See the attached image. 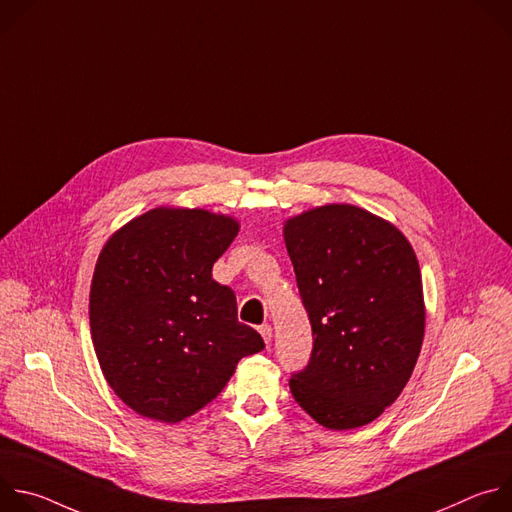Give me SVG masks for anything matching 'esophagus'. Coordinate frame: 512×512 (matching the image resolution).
Wrapping results in <instances>:
<instances>
[{
  "label": "esophagus",
  "instance_id": "esophagus-1",
  "mask_svg": "<svg viewBox=\"0 0 512 512\" xmlns=\"http://www.w3.org/2000/svg\"><path fill=\"white\" fill-rule=\"evenodd\" d=\"M259 334L263 336V340L269 344L271 342V326L269 324H261L259 326Z\"/></svg>",
  "mask_w": 512,
  "mask_h": 512
}]
</instances>
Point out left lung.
<instances>
[{"label":"left lung","mask_w":512,"mask_h":512,"mask_svg":"<svg viewBox=\"0 0 512 512\" xmlns=\"http://www.w3.org/2000/svg\"><path fill=\"white\" fill-rule=\"evenodd\" d=\"M283 235L314 338L291 395L328 429L367 425L401 395L421 350L417 257L393 225L350 204L289 218Z\"/></svg>","instance_id":"obj_1"}]
</instances>
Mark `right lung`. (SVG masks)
Wrapping results in <instances>:
<instances>
[{
  "mask_svg": "<svg viewBox=\"0 0 512 512\" xmlns=\"http://www.w3.org/2000/svg\"><path fill=\"white\" fill-rule=\"evenodd\" d=\"M239 233L223 214L154 208L103 247L91 285V336L103 375L143 417L176 423L210 403L243 356L265 348L237 318L212 265Z\"/></svg>",
  "mask_w": 512,
  "mask_h": 512,
  "instance_id": "add662e5",
  "label": "right lung"
}]
</instances>
